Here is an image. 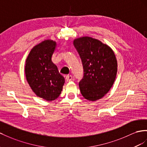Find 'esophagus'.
<instances>
[{
  "label": "esophagus",
  "mask_w": 147,
  "mask_h": 147,
  "mask_svg": "<svg viewBox=\"0 0 147 147\" xmlns=\"http://www.w3.org/2000/svg\"><path fill=\"white\" fill-rule=\"evenodd\" d=\"M66 80L67 82H69V81L73 80V77H72V76H71V75H67V76L66 78Z\"/></svg>",
  "instance_id": "obj_1"
}]
</instances>
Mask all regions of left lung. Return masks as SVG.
Returning a JSON list of instances; mask_svg holds the SVG:
<instances>
[{
  "label": "left lung",
  "instance_id": "1",
  "mask_svg": "<svg viewBox=\"0 0 147 147\" xmlns=\"http://www.w3.org/2000/svg\"><path fill=\"white\" fill-rule=\"evenodd\" d=\"M73 44L82 60L84 76L79 83L81 94L90 101L99 100L114 84L117 61L109 45L90 36L74 39Z\"/></svg>",
  "mask_w": 147,
  "mask_h": 147
}]
</instances>
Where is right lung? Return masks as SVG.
Returning a JSON list of instances; mask_svg holds the SVG:
<instances>
[{
  "mask_svg": "<svg viewBox=\"0 0 147 147\" xmlns=\"http://www.w3.org/2000/svg\"><path fill=\"white\" fill-rule=\"evenodd\" d=\"M56 41L45 40L33 47L25 61V73L28 83L37 97L52 101L61 94L65 78L51 61Z\"/></svg>",
  "mask_w": 147,
  "mask_h": 147,
  "instance_id": "add662e5",
  "label": "right lung"
}]
</instances>
